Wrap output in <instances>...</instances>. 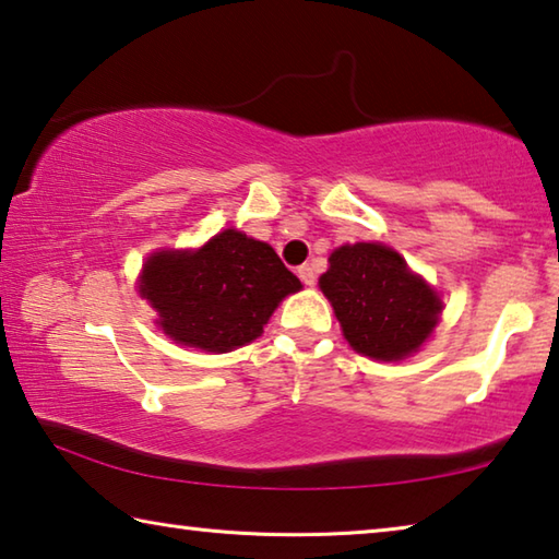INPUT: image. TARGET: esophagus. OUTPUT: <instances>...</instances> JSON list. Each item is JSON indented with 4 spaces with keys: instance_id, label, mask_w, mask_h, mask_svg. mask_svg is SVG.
Masks as SVG:
<instances>
[{
    "instance_id": "esophagus-1",
    "label": "esophagus",
    "mask_w": 559,
    "mask_h": 559,
    "mask_svg": "<svg viewBox=\"0 0 559 559\" xmlns=\"http://www.w3.org/2000/svg\"><path fill=\"white\" fill-rule=\"evenodd\" d=\"M298 278L302 281V283H306V286H316V269L313 266H308V263H306V266H300L298 269Z\"/></svg>"
}]
</instances>
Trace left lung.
Instances as JSON below:
<instances>
[{"mask_svg":"<svg viewBox=\"0 0 559 559\" xmlns=\"http://www.w3.org/2000/svg\"><path fill=\"white\" fill-rule=\"evenodd\" d=\"M320 290L333 302L347 343L374 359L416 353L443 308L400 253L382 243L340 246L320 276Z\"/></svg>","mask_w":559,"mask_h":559,"instance_id":"left-lung-1","label":"left lung"}]
</instances>
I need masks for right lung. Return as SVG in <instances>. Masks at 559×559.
<instances>
[{
  "mask_svg": "<svg viewBox=\"0 0 559 559\" xmlns=\"http://www.w3.org/2000/svg\"><path fill=\"white\" fill-rule=\"evenodd\" d=\"M300 281L269 243L234 229L200 251H159L143 269L140 293L177 343L226 353L263 333V325Z\"/></svg>",
  "mask_w": 559,
  "mask_h": 559,
  "instance_id": "1",
  "label": "right lung"
}]
</instances>
